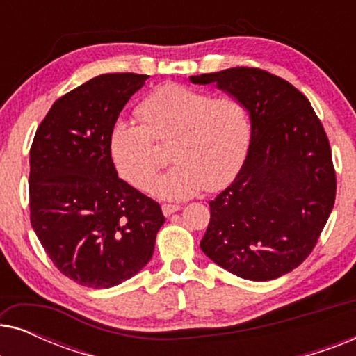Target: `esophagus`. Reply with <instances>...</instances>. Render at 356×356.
Wrapping results in <instances>:
<instances>
[{
    "label": "esophagus",
    "mask_w": 356,
    "mask_h": 356,
    "mask_svg": "<svg viewBox=\"0 0 356 356\" xmlns=\"http://www.w3.org/2000/svg\"><path fill=\"white\" fill-rule=\"evenodd\" d=\"M179 209H181V207L177 206V204H163V206H162V212H163L165 217H168V216H172V213L178 212Z\"/></svg>",
    "instance_id": "obj_1"
}]
</instances>
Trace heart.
<instances>
[{"label":"heart","mask_w":356,"mask_h":356,"mask_svg":"<svg viewBox=\"0 0 356 356\" xmlns=\"http://www.w3.org/2000/svg\"><path fill=\"white\" fill-rule=\"evenodd\" d=\"M143 124L116 120L108 134V152L116 172L144 188L162 165L155 141L170 143L167 173L149 184L163 199H188L202 189L212 193L233 181L251 143L248 108L233 97H217L181 84H163L138 105Z\"/></svg>","instance_id":"obj_1"}]
</instances>
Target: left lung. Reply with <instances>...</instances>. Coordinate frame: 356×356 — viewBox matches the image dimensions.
<instances>
[{
  "label": "left lung",
  "mask_w": 356,
  "mask_h": 356,
  "mask_svg": "<svg viewBox=\"0 0 356 356\" xmlns=\"http://www.w3.org/2000/svg\"><path fill=\"white\" fill-rule=\"evenodd\" d=\"M240 100L251 118L245 163L211 206L201 250L241 279L289 274L311 254L332 212L335 172L329 139L309 100L257 67L191 76Z\"/></svg>",
  "instance_id": "obj_1"
}]
</instances>
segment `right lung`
<instances>
[{
	"instance_id": "add662e5",
	"label": "right lung",
	"mask_w": 356,
	"mask_h": 356,
	"mask_svg": "<svg viewBox=\"0 0 356 356\" xmlns=\"http://www.w3.org/2000/svg\"><path fill=\"white\" fill-rule=\"evenodd\" d=\"M149 76L102 74L58 99L31 147V223L58 270L110 289L138 274L163 225L154 199L118 178L111 124Z\"/></svg>"
}]
</instances>
